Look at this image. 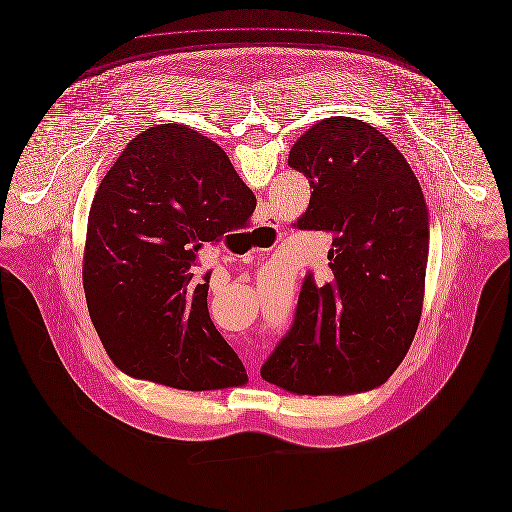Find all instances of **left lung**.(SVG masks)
Segmentation results:
<instances>
[{
    "instance_id": "8db88e82",
    "label": "left lung",
    "mask_w": 512,
    "mask_h": 512,
    "mask_svg": "<svg viewBox=\"0 0 512 512\" xmlns=\"http://www.w3.org/2000/svg\"><path fill=\"white\" fill-rule=\"evenodd\" d=\"M312 189L298 229L329 233L327 283L308 271L295 320L260 374L298 395L385 383L416 335L426 287L428 208L403 154L372 125L331 117L291 148Z\"/></svg>"
}]
</instances>
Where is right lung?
Here are the masks:
<instances>
[{
    "mask_svg": "<svg viewBox=\"0 0 512 512\" xmlns=\"http://www.w3.org/2000/svg\"><path fill=\"white\" fill-rule=\"evenodd\" d=\"M256 196L227 154L185 125L136 136L94 194L84 296L109 358L129 376L189 391L243 385V362L208 312L202 246L243 227Z\"/></svg>",
    "mask_w": 512,
    "mask_h": 512,
    "instance_id": "right-lung-1",
    "label": "right lung"
}]
</instances>
